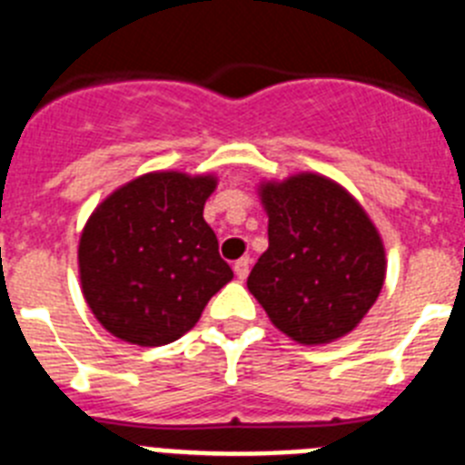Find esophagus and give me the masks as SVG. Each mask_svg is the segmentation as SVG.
Masks as SVG:
<instances>
[{
  "mask_svg": "<svg viewBox=\"0 0 465 465\" xmlns=\"http://www.w3.org/2000/svg\"><path fill=\"white\" fill-rule=\"evenodd\" d=\"M233 272H236L238 281H243V278H248V272H250V260L248 257H241V260L233 264Z\"/></svg>",
  "mask_w": 465,
  "mask_h": 465,
  "instance_id": "34e87169",
  "label": "esophagus"
}]
</instances>
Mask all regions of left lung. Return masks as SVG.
Here are the masks:
<instances>
[{"instance_id":"8db88e82","label":"left lung","mask_w":465,"mask_h":465,"mask_svg":"<svg viewBox=\"0 0 465 465\" xmlns=\"http://www.w3.org/2000/svg\"><path fill=\"white\" fill-rule=\"evenodd\" d=\"M269 248L248 276L266 316L300 344L344 337L372 309L383 243L361 203L328 177L300 173L260 187Z\"/></svg>"}]
</instances>
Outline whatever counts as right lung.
I'll use <instances>...</instances> for the list:
<instances>
[{
	"mask_svg": "<svg viewBox=\"0 0 465 465\" xmlns=\"http://www.w3.org/2000/svg\"><path fill=\"white\" fill-rule=\"evenodd\" d=\"M213 175L147 173L110 193L79 241L86 304L107 332L163 346L199 322L210 297L233 278L203 220Z\"/></svg>",
	"mask_w": 465,
	"mask_h": 465,
	"instance_id": "obj_1",
	"label": "right lung"
}]
</instances>
